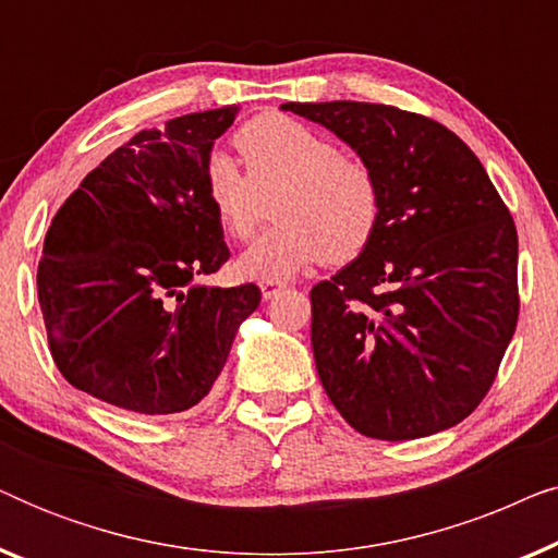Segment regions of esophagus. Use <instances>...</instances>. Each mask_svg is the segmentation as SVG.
I'll use <instances>...</instances> for the list:
<instances>
[{
    "label": "esophagus",
    "instance_id": "1",
    "mask_svg": "<svg viewBox=\"0 0 558 558\" xmlns=\"http://www.w3.org/2000/svg\"><path fill=\"white\" fill-rule=\"evenodd\" d=\"M258 287H262V296H264V300H274V296H277L279 292H284V284H279V281H262V284H258Z\"/></svg>",
    "mask_w": 558,
    "mask_h": 558
}]
</instances>
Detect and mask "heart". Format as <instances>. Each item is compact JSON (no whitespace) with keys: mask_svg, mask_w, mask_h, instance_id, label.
Masks as SVG:
<instances>
[{"mask_svg":"<svg viewBox=\"0 0 558 558\" xmlns=\"http://www.w3.org/2000/svg\"><path fill=\"white\" fill-rule=\"evenodd\" d=\"M246 172L226 151L205 162V195L228 239L254 233L271 195V218L235 262L246 279L281 281L317 262L355 258L378 231L380 187L361 159L340 155L332 140L302 121L266 113L235 134Z\"/></svg>","mask_w":558,"mask_h":558,"instance_id":"b5f03b06","label":"heart"}]
</instances>
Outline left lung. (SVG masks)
I'll return each mask as SVG.
<instances>
[{
    "label": "left lung",
    "instance_id": "obj_1",
    "mask_svg": "<svg viewBox=\"0 0 558 558\" xmlns=\"http://www.w3.org/2000/svg\"><path fill=\"white\" fill-rule=\"evenodd\" d=\"M376 174L378 231L319 281L312 350L355 432L429 437L490 391L518 323V233L485 167L437 121L384 104H281Z\"/></svg>",
    "mask_w": 558,
    "mask_h": 558
}]
</instances>
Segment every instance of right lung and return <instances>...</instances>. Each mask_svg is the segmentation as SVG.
I'll return each mask as SVG.
<instances>
[{
	"label": "right lung",
	"instance_id": "right-lung-1",
	"mask_svg": "<svg viewBox=\"0 0 558 558\" xmlns=\"http://www.w3.org/2000/svg\"><path fill=\"white\" fill-rule=\"evenodd\" d=\"M239 106L144 129L60 205L37 300L65 380L147 416L201 403L262 289L205 287L231 251L205 195V162Z\"/></svg>",
	"mask_w": 558,
	"mask_h": 558
}]
</instances>
